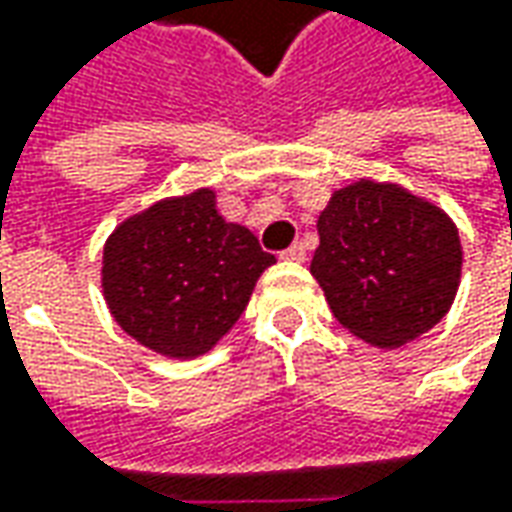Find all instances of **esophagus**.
<instances>
[{"label":"esophagus","mask_w":512,"mask_h":512,"mask_svg":"<svg viewBox=\"0 0 512 512\" xmlns=\"http://www.w3.org/2000/svg\"><path fill=\"white\" fill-rule=\"evenodd\" d=\"M305 247L302 245H290L285 250V253H282V259H285V262H305Z\"/></svg>","instance_id":"obj_1"}]
</instances>
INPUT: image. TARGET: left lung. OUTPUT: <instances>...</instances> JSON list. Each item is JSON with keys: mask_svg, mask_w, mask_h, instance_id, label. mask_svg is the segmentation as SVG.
Here are the masks:
<instances>
[{"mask_svg": "<svg viewBox=\"0 0 512 512\" xmlns=\"http://www.w3.org/2000/svg\"><path fill=\"white\" fill-rule=\"evenodd\" d=\"M310 273L333 316L373 347L416 342L447 316L462 285L459 227L396 182L356 179L319 213Z\"/></svg>", "mask_w": 512, "mask_h": 512, "instance_id": "1", "label": "left lung"}]
</instances>
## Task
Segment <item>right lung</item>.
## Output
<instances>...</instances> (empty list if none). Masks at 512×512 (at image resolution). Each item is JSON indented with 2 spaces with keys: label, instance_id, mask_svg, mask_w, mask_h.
<instances>
[{
  "label": "right lung",
  "instance_id": "right-lung-1",
  "mask_svg": "<svg viewBox=\"0 0 512 512\" xmlns=\"http://www.w3.org/2000/svg\"><path fill=\"white\" fill-rule=\"evenodd\" d=\"M276 256L227 222L213 187L165 196L113 227L102 296L130 339L168 359H196L239 322Z\"/></svg>",
  "mask_w": 512,
  "mask_h": 512
}]
</instances>
